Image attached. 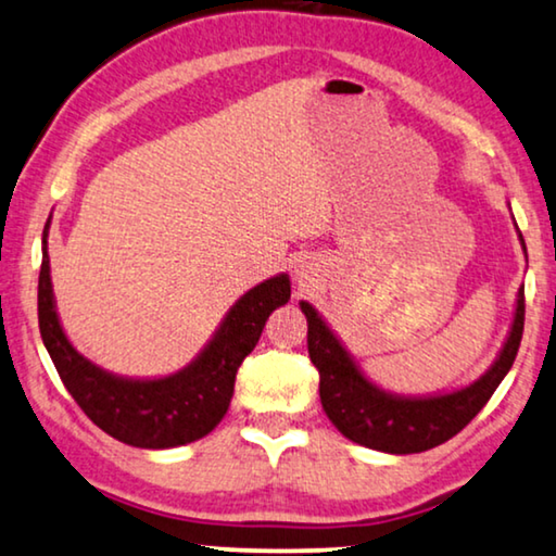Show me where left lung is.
<instances>
[{
    "instance_id": "1",
    "label": "left lung",
    "mask_w": 556,
    "mask_h": 556,
    "mask_svg": "<svg viewBox=\"0 0 556 556\" xmlns=\"http://www.w3.org/2000/svg\"><path fill=\"white\" fill-rule=\"evenodd\" d=\"M519 241L527 254L521 233ZM300 307L307 317V350L309 359L319 370V401L327 418L353 443L372 451L395 453V456L435 448L464 431L511 370L523 332L521 287L516 294L509 334L481 378L448 393L401 395L375 386L367 378L357 359L350 355V350L342 345V340L309 302L302 300Z\"/></svg>"
}]
</instances>
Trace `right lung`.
Instances as JSON below:
<instances>
[{
    "instance_id": "right-lung-1",
    "label": "right lung",
    "mask_w": 556,
    "mask_h": 556,
    "mask_svg": "<svg viewBox=\"0 0 556 556\" xmlns=\"http://www.w3.org/2000/svg\"><path fill=\"white\" fill-rule=\"evenodd\" d=\"M47 233L42 231V269L37 287L40 334L60 380L92 424L136 448H176L199 441L222 424L229 410L239 365L256 348L271 312L289 302V275L260 281L231 304L222 323L181 370L161 378H128L92 363L62 330L54 304Z\"/></svg>"
}]
</instances>
